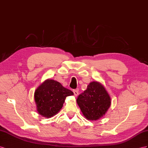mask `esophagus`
Instances as JSON below:
<instances>
[{
    "label": "esophagus",
    "instance_id": "esophagus-1",
    "mask_svg": "<svg viewBox=\"0 0 148 148\" xmlns=\"http://www.w3.org/2000/svg\"><path fill=\"white\" fill-rule=\"evenodd\" d=\"M73 92H74V96H77L78 95V94H79V92H78V90L77 89L73 90Z\"/></svg>",
    "mask_w": 148,
    "mask_h": 148
}]
</instances>
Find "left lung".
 <instances>
[{"label":"left lung","instance_id":"obj_1","mask_svg":"<svg viewBox=\"0 0 148 148\" xmlns=\"http://www.w3.org/2000/svg\"><path fill=\"white\" fill-rule=\"evenodd\" d=\"M77 103L87 119L96 121L108 111L111 101L104 86L99 82L92 81L86 90L79 94Z\"/></svg>","mask_w":148,"mask_h":148}]
</instances>
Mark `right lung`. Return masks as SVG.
Returning <instances> with one entry per match:
<instances>
[{
    "label": "right lung",
    "instance_id": "add662e5",
    "mask_svg": "<svg viewBox=\"0 0 148 148\" xmlns=\"http://www.w3.org/2000/svg\"><path fill=\"white\" fill-rule=\"evenodd\" d=\"M73 94V92L64 88L60 82L47 79L34 92L37 111L46 118L54 116L62 108L66 97Z\"/></svg>",
    "mask_w": 148,
    "mask_h": 148
}]
</instances>
